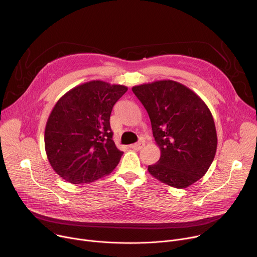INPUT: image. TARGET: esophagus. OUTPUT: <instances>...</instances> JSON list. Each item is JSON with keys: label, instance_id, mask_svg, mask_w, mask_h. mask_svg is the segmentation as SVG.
I'll list each match as a JSON object with an SVG mask.
<instances>
[{"label": "esophagus", "instance_id": "34e87169", "mask_svg": "<svg viewBox=\"0 0 257 257\" xmlns=\"http://www.w3.org/2000/svg\"><path fill=\"white\" fill-rule=\"evenodd\" d=\"M144 146V142L140 141V142H137V143H134L131 145V149L132 150H135V151H140L142 148Z\"/></svg>", "mask_w": 257, "mask_h": 257}]
</instances>
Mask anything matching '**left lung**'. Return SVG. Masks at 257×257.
Masks as SVG:
<instances>
[{"instance_id": "8db88e82", "label": "left lung", "mask_w": 257, "mask_h": 257, "mask_svg": "<svg viewBox=\"0 0 257 257\" xmlns=\"http://www.w3.org/2000/svg\"><path fill=\"white\" fill-rule=\"evenodd\" d=\"M148 112L161 150L149 172L165 184L182 189L202 178L216 152L217 137L205 102L177 81L160 80L132 87Z\"/></svg>"}]
</instances>
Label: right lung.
<instances>
[{"label": "right lung", "instance_id": "1", "mask_svg": "<svg viewBox=\"0 0 257 257\" xmlns=\"http://www.w3.org/2000/svg\"><path fill=\"white\" fill-rule=\"evenodd\" d=\"M127 89L93 80L57 101L46 125L45 149L52 168L65 181L90 183L117 167L123 152L113 140L109 116Z\"/></svg>", "mask_w": 257, "mask_h": 257}]
</instances>
